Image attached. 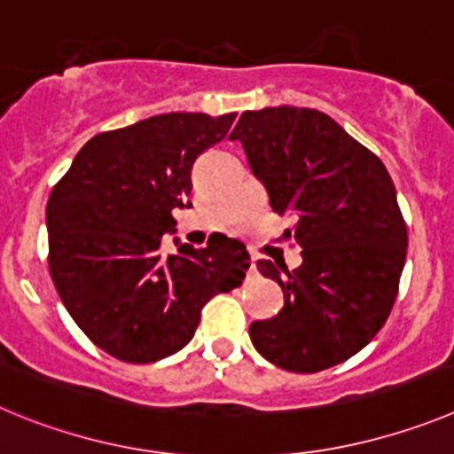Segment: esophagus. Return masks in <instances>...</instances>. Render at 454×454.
Here are the masks:
<instances>
[{"mask_svg": "<svg viewBox=\"0 0 454 454\" xmlns=\"http://www.w3.org/2000/svg\"><path fill=\"white\" fill-rule=\"evenodd\" d=\"M248 271L251 273H257V262H255V257L251 260V267H248Z\"/></svg>", "mask_w": 454, "mask_h": 454, "instance_id": "1", "label": "esophagus"}]
</instances>
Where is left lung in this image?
<instances>
[{"label": "left lung", "instance_id": "left-lung-1", "mask_svg": "<svg viewBox=\"0 0 454 454\" xmlns=\"http://www.w3.org/2000/svg\"><path fill=\"white\" fill-rule=\"evenodd\" d=\"M231 140L303 251L294 271L257 260L285 305L248 334L271 364L317 373L353 357L385 325L407 255V226L389 171L333 117L314 108L247 110Z\"/></svg>", "mask_w": 454, "mask_h": 454}]
</instances>
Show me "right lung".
<instances>
[{
  "label": "right lung",
  "instance_id": "obj_1",
  "mask_svg": "<svg viewBox=\"0 0 454 454\" xmlns=\"http://www.w3.org/2000/svg\"><path fill=\"white\" fill-rule=\"evenodd\" d=\"M235 113H167L83 145L47 203L49 273L92 344L130 364L169 357L194 337L203 305L239 287L242 242L178 244L174 207L190 206L192 165L226 137Z\"/></svg>",
  "mask_w": 454,
  "mask_h": 454
}]
</instances>
